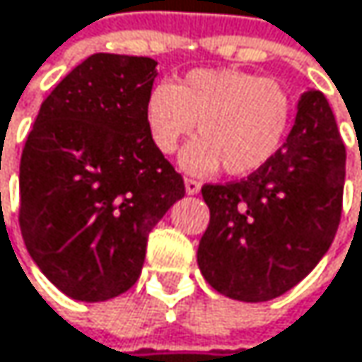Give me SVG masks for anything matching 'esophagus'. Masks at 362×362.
I'll return each instance as SVG.
<instances>
[{
    "instance_id": "34e87169",
    "label": "esophagus",
    "mask_w": 362,
    "mask_h": 362,
    "mask_svg": "<svg viewBox=\"0 0 362 362\" xmlns=\"http://www.w3.org/2000/svg\"><path fill=\"white\" fill-rule=\"evenodd\" d=\"M185 189H187V195H197L202 191V185L197 182V180H193V177H187L185 180Z\"/></svg>"
}]
</instances>
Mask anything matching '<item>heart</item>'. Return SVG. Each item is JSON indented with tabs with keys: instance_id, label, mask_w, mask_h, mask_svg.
Listing matches in <instances>:
<instances>
[{
	"instance_id": "obj_1",
	"label": "heart",
	"mask_w": 362,
	"mask_h": 362,
	"mask_svg": "<svg viewBox=\"0 0 362 362\" xmlns=\"http://www.w3.org/2000/svg\"><path fill=\"white\" fill-rule=\"evenodd\" d=\"M291 97L274 80L242 69H195L177 84H156L144 107L152 144L180 154V167L210 175L225 165L231 175L261 169L278 152L291 122Z\"/></svg>"
}]
</instances>
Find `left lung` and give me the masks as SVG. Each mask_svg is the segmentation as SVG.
Returning a JSON list of instances; mask_svg holds the SVG:
<instances>
[{
	"label": "left lung",
	"mask_w": 362,
	"mask_h": 362,
	"mask_svg": "<svg viewBox=\"0 0 362 362\" xmlns=\"http://www.w3.org/2000/svg\"><path fill=\"white\" fill-rule=\"evenodd\" d=\"M346 146L320 90H305L278 152L246 180L206 185L210 225L197 263L221 295L261 303L297 286L327 255L341 216Z\"/></svg>",
	"instance_id": "8db88e82"
}]
</instances>
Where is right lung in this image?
<instances>
[{
	"mask_svg": "<svg viewBox=\"0 0 362 362\" xmlns=\"http://www.w3.org/2000/svg\"><path fill=\"white\" fill-rule=\"evenodd\" d=\"M148 57L97 52L44 99L21 156V233L67 297L97 303L139 278L146 242L185 182L146 127Z\"/></svg>",
	"mask_w": 362,
	"mask_h": 362,
	"instance_id": "right-lung-1",
	"label": "right lung"
}]
</instances>
